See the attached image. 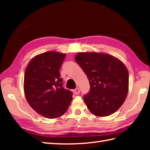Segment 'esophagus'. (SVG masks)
I'll list each match as a JSON object with an SVG mask.
<instances>
[{"mask_svg":"<svg viewBox=\"0 0 150 150\" xmlns=\"http://www.w3.org/2000/svg\"><path fill=\"white\" fill-rule=\"evenodd\" d=\"M73 92H74V93L75 95H77V94L80 93V89H79V88H77L76 89H75L74 91H73Z\"/></svg>","mask_w":150,"mask_h":150,"instance_id":"34e87169","label":"esophagus"}]
</instances>
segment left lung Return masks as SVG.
<instances>
[{
  "label": "left lung",
  "instance_id": "left-lung-1",
  "mask_svg": "<svg viewBox=\"0 0 150 150\" xmlns=\"http://www.w3.org/2000/svg\"><path fill=\"white\" fill-rule=\"evenodd\" d=\"M75 59L90 82V90L83 97L88 110L98 117L115 112L128 91L129 74L126 66L106 53L81 52Z\"/></svg>",
  "mask_w": 150,
  "mask_h": 150
}]
</instances>
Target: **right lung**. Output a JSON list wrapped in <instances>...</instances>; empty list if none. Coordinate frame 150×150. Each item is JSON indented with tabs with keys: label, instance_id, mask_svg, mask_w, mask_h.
I'll use <instances>...</instances> for the list:
<instances>
[{
	"label": "right lung",
	"instance_id": "right-lung-1",
	"mask_svg": "<svg viewBox=\"0 0 150 150\" xmlns=\"http://www.w3.org/2000/svg\"><path fill=\"white\" fill-rule=\"evenodd\" d=\"M66 55L57 52L39 54L28 63L24 90L28 103L40 115L55 119L64 114L72 100V92L62 86L60 69Z\"/></svg>",
	"mask_w": 150,
	"mask_h": 150
}]
</instances>
